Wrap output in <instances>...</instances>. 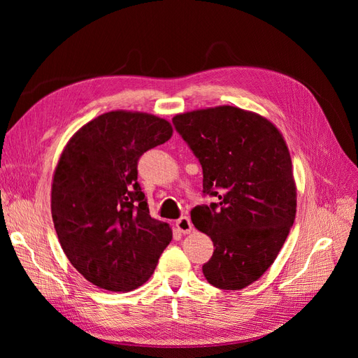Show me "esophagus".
I'll list each match as a JSON object with an SVG mask.
<instances>
[{
	"label": "esophagus",
	"mask_w": 358,
	"mask_h": 358,
	"mask_svg": "<svg viewBox=\"0 0 358 358\" xmlns=\"http://www.w3.org/2000/svg\"><path fill=\"white\" fill-rule=\"evenodd\" d=\"M176 229L183 234H189L194 230V227H192V222L188 216H182V218H179L176 221Z\"/></svg>",
	"instance_id": "obj_1"
}]
</instances>
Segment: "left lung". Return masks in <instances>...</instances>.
Instances as JSON below:
<instances>
[{"instance_id":"obj_1","label":"left lung","mask_w":358,"mask_h":358,"mask_svg":"<svg viewBox=\"0 0 358 358\" xmlns=\"http://www.w3.org/2000/svg\"><path fill=\"white\" fill-rule=\"evenodd\" d=\"M173 124L200 161L203 192L218 199L191 212L215 246L203 275L220 289H242L273 264L296 218L285 138L267 117L234 106L179 113Z\"/></svg>"}]
</instances>
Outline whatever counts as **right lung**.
Returning a JSON list of instances; mask_svg holds the SVG:
<instances>
[{
	"mask_svg": "<svg viewBox=\"0 0 358 358\" xmlns=\"http://www.w3.org/2000/svg\"><path fill=\"white\" fill-rule=\"evenodd\" d=\"M173 136L167 119L112 110L80 127L53 171L50 209L64 254L91 284L125 292L152 276L171 242L167 222L149 215L137 161Z\"/></svg>",
	"mask_w": 358,
	"mask_h": 358,
	"instance_id": "add662e5",
	"label": "right lung"
}]
</instances>
